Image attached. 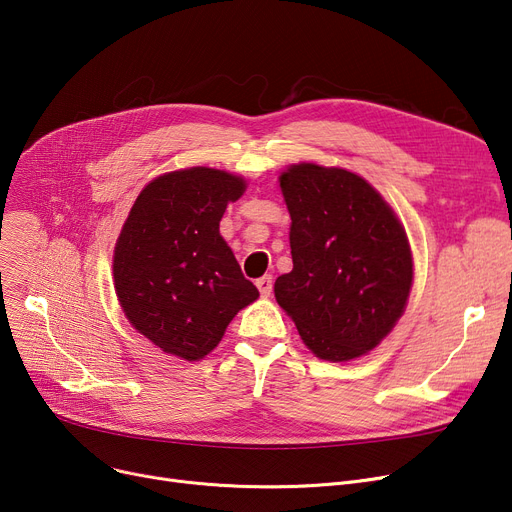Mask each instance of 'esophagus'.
<instances>
[{"label":"esophagus","instance_id":"esophagus-1","mask_svg":"<svg viewBox=\"0 0 512 512\" xmlns=\"http://www.w3.org/2000/svg\"><path fill=\"white\" fill-rule=\"evenodd\" d=\"M255 284H257V288H259V292H261V297H270L272 288H274L272 276H263V278H259Z\"/></svg>","mask_w":512,"mask_h":512}]
</instances>
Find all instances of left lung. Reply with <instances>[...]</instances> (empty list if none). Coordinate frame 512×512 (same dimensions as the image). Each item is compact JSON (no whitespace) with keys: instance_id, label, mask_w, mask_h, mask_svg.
I'll return each instance as SVG.
<instances>
[{"instance_id":"1","label":"left lung","mask_w":512,"mask_h":512,"mask_svg":"<svg viewBox=\"0 0 512 512\" xmlns=\"http://www.w3.org/2000/svg\"><path fill=\"white\" fill-rule=\"evenodd\" d=\"M292 272L276 301L324 361L373 351L407 309L413 253L394 209L359 174L301 161L280 172Z\"/></svg>"}]
</instances>
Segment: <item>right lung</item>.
Wrapping results in <instances>:
<instances>
[{
	"mask_svg": "<svg viewBox=\"0 0 512 512\" xmlns=\"http://www.w3.org/2000/svg\"><path fill=\"white\" fill-rule=\"evenodd\" d=\"M247 180L195 166L153 178L130 207L114 247V288L130 326L166 355L199 361L259 290L220 234Z\"/></svg>",
	"mask_w": 512,
	"mask_h": 512,
	"instance_id": "obj_1",
	"label": "right lung"
}]
</instances>
